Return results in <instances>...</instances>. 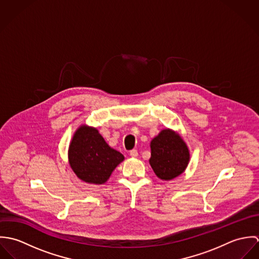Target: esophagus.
Instances as JSON below:
<instances>
[{"mask_svg":"<svg viewBox=\"0 0 259 259\" xmlns=\"http://www.w3.org/2000/svg\"><path fill=\"white\" fill-rule=\"evenodd\" d=\"M130 155H131L132 157H137V156L139 155L138 150H137V149H133V150H131V151H130Z\"/></svg>","mask_w":259,"mask_h":259,"instance_id":"1","label":"esophagus"}]
</instances>
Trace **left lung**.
I'll return each mask as SVG.
<instances>
[{"label":"left lung","instance_id":"obj_1","mask_svg":"<svg viewBox=\"0 0 259 259\" xmlns=\"http://www.w3.org/2000/svg\"><path fill=\"white\" fill-rule=\"evenodd\" d=\"M150 150L149 164L162 181L181 176L189 162V150L185 141L169 128L162 130L150 142Z\"/></svg>","mask_w":259,"mask_h":259}]
</instances>
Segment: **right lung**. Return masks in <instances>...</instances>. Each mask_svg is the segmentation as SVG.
Masks as SVG:
<instances>
[{
  "label": "right lung",
  "instance_id": "obj_1",
  "mask_svg": "<svg viewBox=\"0 0 259 259\" xmlns=\"http://www.w3.org/2000/svg\"><path fill=\"white\" fill-rule=\"evenodd\" d=\"M124 159L111 148L96 127L80 125L69 147V162L75 176L84 183L103 185Z\"/></svg>",
  "mask_w": 259,
  "mask_h": 259
}]
</instances>
